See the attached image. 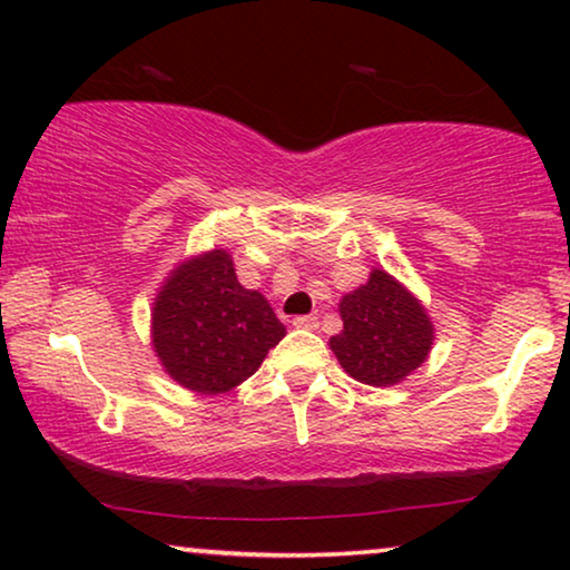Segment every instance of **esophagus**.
Here are the masks:
<instances>
[{"label": "esophagus", "instance_id": "esophagus-1", "mask_svg": "<svg viewBox=\"0 0 570 570\" xmlns=\"http://www.w3.org/2000/svg\"><path fill=\"white\" fill-rule=\"evenodd\" d=\"M293 326H295V330H316V326H318V316H316V314L295 316V318H293Z\"/></svg>", "mask_w": 570, "mask_h": 570}]
</instances>
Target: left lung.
<instances>
[{"label": "left lung", "mask_w": 570, "mask_h": 570, "mask_svg": "<svg viewBox=\"0 0 570 570\" xmlns=\"http://www.w3.org/2000/svg\"><path fill=\"white\" fill-rule=\"evenodd\" d=\"M342 332L330 340L347 376L368 386H394L415 373L433 350L435 330L423 301L386 269L340 298Z\"/></svg>", "instance_id": "obj_1"}]
</instances>
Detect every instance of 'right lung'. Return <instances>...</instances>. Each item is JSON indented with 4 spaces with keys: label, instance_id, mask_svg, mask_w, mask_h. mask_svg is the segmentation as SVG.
I'll return each instance as SVG.
<instances>
[{
    "label": "right lung",
    "instance_id": "right-lung-1",
    "mask_svg": "<svg viewBox=\"0 0 570 570\" xmlns=\"http://www.w3.org/2000/svg\"><path fill=\"white\" fill-rule=\"evenodd\" d=\"M285 337L259 291H246L225 248L186 256L153 298L150 340L163 371L194 394H225Z\"/></svg>",
    "mask_w": 570,
    "mask_h": 570
}]
</instances>
